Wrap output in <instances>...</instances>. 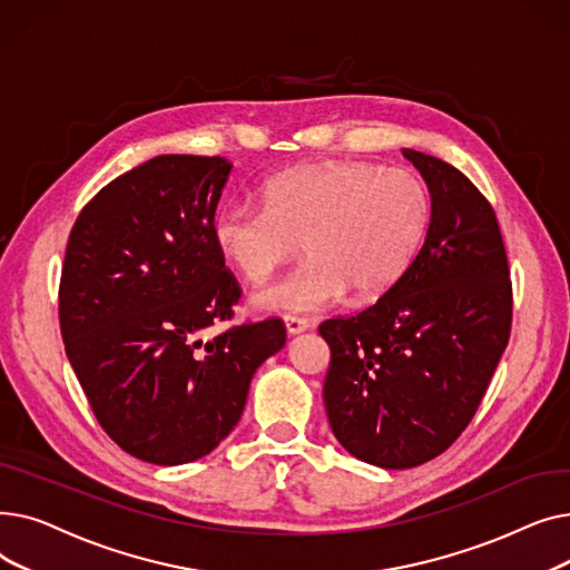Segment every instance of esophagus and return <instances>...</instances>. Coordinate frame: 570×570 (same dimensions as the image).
Masks as SVG:
<instances>
[{"instance_id":"1","label":"esophagus","mask_w":570,"mask_h":570,"mask_svg":"<svg viewBox=\"0 0 570 570\" xmlns=\"http://www.w3.org/2000/svg\"><path fill=\"white\" fill-rule=\"evenodd\" d=\"M284 323H286V331H288V335H301V333L309 331V325H312L307 318H303V316H293V314H286V316H284Z\"/></svg>"}]
</instances>
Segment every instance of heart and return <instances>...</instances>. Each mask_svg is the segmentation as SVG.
Masks as SVG:
<instances>
[{"label":"heart","instance_id":"b5f03b06","mask_svg":"<svg viewBox=\"0 0 570 570\" xmlns=\"http://www.w3.org/2000/svg\"><path fill=\"white\" fill-rule=\"evenodd\" d=\"M430 215V189L415 173L340 159L267 177L261 205H222L213 239L249 284L267 282L305 243L309 256L261 291L256 303L316 312L348 288L355 297L391 288L421 249Z\"/></svg>","mask_w":570,"mask_h":570}]
</instances>
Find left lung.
Wrapping results in <instances>:
<instances>
[{
    "label": "left lung",
    "mask_w": 570,
    "mask_h": 570,
    "mask_svg": "<svg viewBox=\"0 0 570 570\" xmlns=\"http://www.w3.org/2000/svg\"><path fill=\"white\" fill-rule=\"evenodd\" d=\"M432 196L421 252L379 301L318 325L331 346L327 421L383 469L425 464L481 406L511 337L513 284L490 200L455 166L402 149Z\"/></svg>",
    "instance_id": "obj_1"
}]
</instances>
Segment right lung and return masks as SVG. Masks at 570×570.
Returning a JSON list of instances; mask_svg holds the SVG:
<instances>
[{"label": "right lung", "instance_id": "right-lung-1", "mask_svg": "<svg viewBox=\"0 0 570 570\" xmlns=\"http://www.w3.org/2000/svg\"><path fill=\"white\" fill-rule=\"evenodd\" d=\"M228 173L222 157L149 159L80 209L67 243V357L104 432L149 464L213 453L254 372L286 344L277 316L207 333L243 295L213 239Z\"/></svg>", "mask_w": 570, "mask_h": 570}]
</instances>
